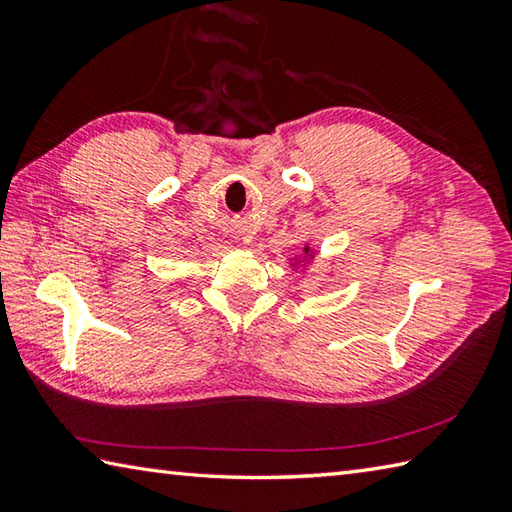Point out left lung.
<instances>
[{"label":"left lung","mask_w":512,"mask_h":512,"mask_svg":"<svg viewBox=\"0 0 512 512\" xmlns=\"http://www.w3.org/2000/svg\"><path fill=\"white\" fill-rule=\"evenodd\" d=\"M310 259H314V250H312V246H310V244H306V246H303V255L292 259V264H290V266H295V268L303 266V268H306V264L310 262Z\"/></svg>","instance_id":"8db88e82"}]
</instances>
